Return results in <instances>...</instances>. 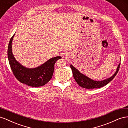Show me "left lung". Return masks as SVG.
<instances>
[{
	"label": "left lung",
	"instance_id": "left-lung-1",
	"mask_svg": "<svg viewBox=\"0 0 128 128\" xmlns=\"http://www.w3.org/2000/svg\"><path fill=\"white\" fill-rule=\"evenodd\" d=\"M120 63L118 65L116 69V71L114 74L109 78H106L102 80H94L89 78L86 75H85L81 73L78 69L73 66L72 64H70V68L72 72V75L74 79L76 80L77 83L80 86L83 88L90 89V88H98L103 87L106 86L108 83H109L110 81L113 80L119 70Z\"/></svg>",
	"mask_w": 128,
	"mask_h": 128
}]
</instances>
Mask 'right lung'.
<instances>
[{
    "instance_id": "1",
    "label": "right lung",
    "mask_w": 128,
    "mask_h": 128,
    "mask_svg": "<svg viewBox=\"0 0 128 128\" xmlns=\"http://www.w3.org/2000/svg\"><path fill=\"white\" fill-rule=\"evenodd\" d=\"M12 36L10 40L7 51V55L10 68L13 74L18 80L22 83L32 87L43 86L48 83L52 78L54 70V64L56 61L61 59L58 56L51 58L45 63L36 68H29L22 65L15 59L12 52Z\"/></svg>"
}]
</instances>
